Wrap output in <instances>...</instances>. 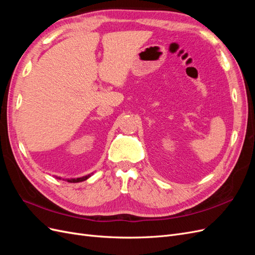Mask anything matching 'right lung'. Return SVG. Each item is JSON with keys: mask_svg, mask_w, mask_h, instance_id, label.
<instances>
[{"mask_svg": "<svg viewBox=\"0 0 255 255\" xmlns=\"http://www.w3.org/2000/svg\"><path fill=\"white\" fill-rule=\"evenodd\" d=\"M89 176H90V174H88L86 176H83V177H79V179H71V180H67V181L70 182V183H79V182H83L85 180H87Z\"/></svg>", "mask_w": 255, "mask_h": 255, "instance_id": "add662e5", "label": "right lung"}]
</instances>
